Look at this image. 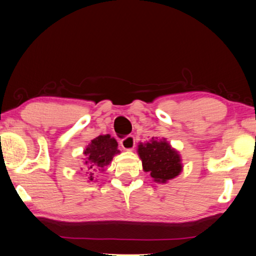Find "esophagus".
<instances>
[{"instance_id":"1","label":"esophagus","mask_w":256,"mask_h":256,"mask_svg":"<svg viewBox=\"0 0 256 256\" xmlns=\"http://www.w3.org/2000/svg\"><path fill=\"white\" fill-rule=\"evenodd\" d=\"M120 144H121V146L126 150V151H132L135 146V140L133 135H128V136H125L124 138H122L121 141H120Z\"/></svg>"}]
</instances>
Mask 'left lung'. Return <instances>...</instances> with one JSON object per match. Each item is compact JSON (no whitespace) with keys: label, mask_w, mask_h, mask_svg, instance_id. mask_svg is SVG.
Instances as JSON below:
<instances>
[{"label":"left lung","mask_w":256,"mask_h":256,"mask_svg":"<svg viewBox=\"0 0 256 256\" xmlns=\"http://www.w3.org/2000/svg\"><path fill=\"white\" fill-rule=\"evenodd\" d=\"M138 153L142 160L143 170L158 183H166L176 178L183 168L178 152L165 138L156 141L152 138L148 143H140Z\"/></svg>","instance_id":"left-lung-1"}]
</instances>
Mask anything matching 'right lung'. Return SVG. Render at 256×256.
Masks as SVG:
<instances>
[{"label":"right lung","mask_w":256,"mask_h":256,"mask_svg":"<svg viewBox=\"0 0 256 256\" xmlns=\"http://www.w3.org/2000/svg\"><path fill=\"white\" fill-rule=\"evenodd\" d=\"M118 142L111 135H100L92 140L84 150L85 168L90 181L94 180V172L103 171L104 168L111 163L115 154H118Z\"/></svg>","instance_id":"1"}]
</instances>
